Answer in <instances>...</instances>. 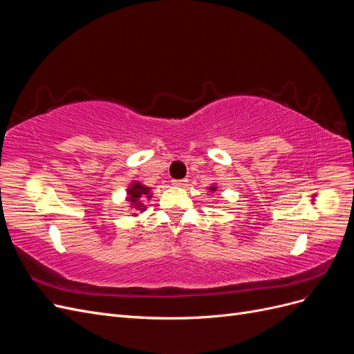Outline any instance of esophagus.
<instances>
[{
	"instance_id": "1",
	"label": "esophagus",
	"mask_w": 354,
	"mask_h": 354,
	"mask_svg": "<svg viewBox=\"0 0 354 354\" xmlns=\"http://www.w3.org/2000/svg\"><path fill=\"white\" fill-rule=\"evenodd\" d=\"M173 185L177 187H183L187 185V180L186 178H180V180H173Z\"/></svg>"
}]
</instances>
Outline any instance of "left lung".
<instances>
[{
    "mask_svg": "<svg viewBox=\"0 0 354 354\" xmlns=\"http://www.w3.org/2000/svg\"><path fill=\"white\" fill-rule=\"evenodd\" d=\"M211 190H216V186H212V187H211Z\"/></svg>",
    "mask_w": 354,
    "mask_h": 354,
    "instance_id": "left-lung-1",
    "label": "left lung"
}]
</instances>
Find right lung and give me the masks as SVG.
Segmentation results:
<instances>
[{
	"label": "right lung",
	"instance_id": "obj_1",
	"mask_svg": "<svg viewBox=\"0 0 354 354\" xmlns=\"http://www.w3.org/2000/svg\"><path fill=\"white\" fill-rule=\"evenodd\" d=\"M128 195H130V198H128V199L131 201V203H134V208H137V209L140 208L142 211H143V208H142L140 198L143 195H147V198H151V196H149V187H145L140 183H133L131 187L128 189Z\"/></svg>",
	"mask_w": 354,
	"mask_h": 354
}]
</instances>
